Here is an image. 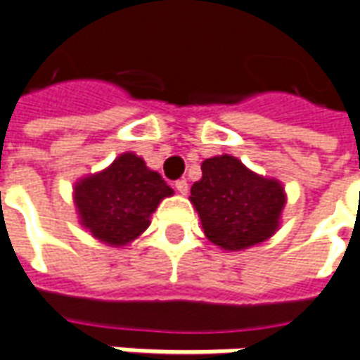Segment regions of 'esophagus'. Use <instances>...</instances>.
Here are the masks:
<instances>
[{
  "label": "esophagus",
  "mask_w": 360,
  "mask_h": 360,
  "mask_svg": "<svg viewBox=\"0 0 360 360\" xmlns=\"http://www.w3.org/2000/svg\"><path fill=\"white\" fill-rule=\"evenodd\" d=\"M174 188H176V192L182 193V195H186V193H188V180H186V178H180V180H176Z\"/></svg>",
  "instance_id": "1"
}]
</instances>
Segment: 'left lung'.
Listing matches in <instances>:
<instances>
[{
	"label": "left lung",
	"mask_w": 360,
	"mask_h": 360,
	"mask_svg": "<svg viewBox=\"0 0 360 360\" xmlns=\"http://www.w3.org/2000/svg\"><path fill=\"white\" fill-rule=\"evenodd\" d=\"M190 200L205 236L233 252L267 240L285 207V192L277 180L254 174L229 155L201 162V180L192 186Z\"/></svg>",
	"instance_id": "obj_1"
}]
</instances>
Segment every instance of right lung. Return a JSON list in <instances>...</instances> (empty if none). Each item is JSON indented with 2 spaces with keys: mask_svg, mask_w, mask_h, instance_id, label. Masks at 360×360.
<instances>
[{
  "mask_svg": "<svg viewBox=\"0 0 360 360\" xmlns=\"http://www.w3.org/2000/svg\"><path fill=\"white\" fill-rule=\"evenodd\" d=\"M167 195H172V188L134 153L120 155L106 170L75 186L83 226L112 246H124L143 233Z\"/></svg>",
  "mask_w": 360,
  "mask_h": 360,
  "instance_id": "right-lung-1",
  "label": "right lung"
}]
</instances>
